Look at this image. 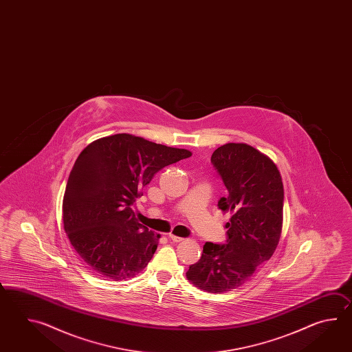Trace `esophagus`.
Wrapping results in <instances>:
<instances>
[{
  "instance_id": "esophagus-1",
  "label": "esophagus",
  "mask_w": 352,
  "mask_h": 352,
  "mask_svg": "<svg viewBox=\"0 0 352 352\" xmlns=\"http://www.w3.org/2000/svg\"><path fill=\"white\" fill-rule=\"evenodd\" d=\"M168 238L173 240V241H175V243H181V241L184 240V238H179V236H176V235H173V234H170V235H168Z\"/></svg>"
}]
</instances>
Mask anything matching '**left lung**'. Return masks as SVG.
<instances>
[{
    "label": "left lung",
    "mask_w": 352,
    "mask_h": 352,
    "mask_svg": "<svg viewBox=\"0 0 352 352\" xmlns=\"http://www.w3.org/2000/svg\"><path fill=\"white\" fill-rule=\"evenodd\" d=\"M211 162L229 195L217 206L230 212L224 245L205 243L186 277L195 287L224 293L241 287L277 249L283 226L285 190L276 164L247 143H226Z\"/></svg>",
    "instance_id": "1"
}]
</instances>
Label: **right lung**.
Listing matches in <instances>:
<instances>
[{
    "label": "right lung",
    "mask_w": 352,
    "mask_h": 352,
    "mask_svg": "<svg viewBox=\"0 0 352 352\" xmlns=\"http://www.w3.org/2000/svg\"><path fill=\"white\" fill-rule=\"evenodd\" d=\"M191 155L128 133L99 138L80 152L63 199V224L90 270L124 280L147 267L161 235L138 223L132 205L155 173Z\"/></svg>",
    "instance_id": "obj_1"
}]
</instances>
